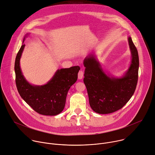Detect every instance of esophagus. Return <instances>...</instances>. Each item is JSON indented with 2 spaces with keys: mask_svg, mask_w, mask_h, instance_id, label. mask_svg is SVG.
I'll use <instances>...</instances> for the list:
<instances>
[{
  "mask_svg": "<svg viewBox=\"0 0 155 155\" xmlns=\"http://www.w3.org/2000/svg\"><path fill=\"white\" fill-rule=\"evenodd\" d=\"M83 75H84L83 72L82 71H80L79 72H78V78L79 80L82 79L83 77Z\"/></svg>",
  "mask_w": 155,
  "mask_h": 155,
  "instance_id": "esophagus-1",
  "label": "esophagus"
}]
</instances>
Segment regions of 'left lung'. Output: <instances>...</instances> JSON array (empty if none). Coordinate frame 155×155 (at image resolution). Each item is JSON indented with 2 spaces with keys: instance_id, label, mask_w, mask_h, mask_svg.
<instances>
[{
  "instance_id": "left-lung-1",
  "label": "left lung",
  "mask_w": 155,
  "mask_h": 155,
  "mask_svg": "<svg viewBox=\"0 0 155 155\" xmlns=\"http://www.w3.org/2000/svg\"><path fill=\"white\" fill-rule=\"evenodd\" d=\"M127 41L131 60L128 69L120 77L106 73L94 53L83 61L85 68L83 81L90 107L96 113L108 114L117 111L134 93L138 80L139 55L130 36Z\"/></svg>"
}]
</instances>
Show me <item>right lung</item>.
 <instances>
[{
  "mask_svg": "<svg viewBox=\"0 0 155 155\" xmlns=\"http://www.w3.org/2000/svg\"><path fill=\"white\" fill-rule=\"evenodd\" d=\"M26 34L16 55L15 62L16 84L21 97L39 114L55 116L62 112L66 97L72 85L77 80L78 66L58 69L45 84L35 85L25 77L20 67V59L25 47L24 41L29 35Z\"/></svg>",
  "mask_w": 155,
  "mask_h": 155,
  "instance_id": "1",
  "label": "right lung"
}]
</instances>
